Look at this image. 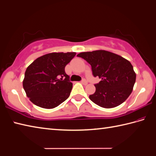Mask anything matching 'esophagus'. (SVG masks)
<instances>
[{
  "mask_svg": "<svg viewBox=\"0 0 156 156\" xmlns=\"http://www.w3.org/2000/svg\"><path fill=\"white\" fill-rule=\"evenodd\" d=\"M81 83H83V85H87V81L86 80V79H82V81H81Z\"/></svg>",
  "mask_w": 156,
  "mask_h": 156,
  "instance_id": "esophagus-1",
  "label": "esophagus"
}]
</instances>
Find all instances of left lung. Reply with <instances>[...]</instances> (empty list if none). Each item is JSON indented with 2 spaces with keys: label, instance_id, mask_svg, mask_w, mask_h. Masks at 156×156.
I'll return each mask as SVG.
<instances>
[{
  "label": "left lung",
  "instance_id": "left-lung-1",
  "mask_svg": "<svg viewBox=\"0 0 156 156\" xmlns=\"http://www.w3.org/2000/svg\"><path fill=\"white\" fill-rule=\"evenodd\" d=\"M91 65L93 75L101 79L95 84V92L89 99L104 108H113L123 103L132 92L136 74L129 61L104 50L77 55Z\"/></svg>",
  "mask_w": 156,
  "mask_h": 156
}]
</instances>
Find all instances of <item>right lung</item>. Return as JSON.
Returning a JSON list of instances; mask_svg holds the SVG:
<instances>
[{"mask_svg": "<svg viewBox=\"0 0 156 156\" xmlns=\"http://www.w3.org/2000/svg\"><path fill=\"white\" fill-rule=\"evenodd\" d=\"M75 55V52L48 53L27 68L23 85L31 102L42 108L53 109L69 98L73 83L65 67Z\"/></svg>", "mask_w": 156, "mask_h": 156, "instance_id": "add662e5", "label": "right lung"}]
</instances>
